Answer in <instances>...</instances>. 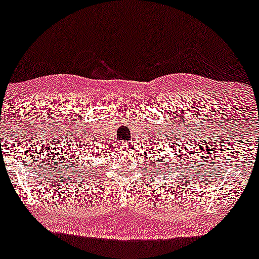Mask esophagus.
<instances>
[{
	"label": "esophagus",
	"instance_id": "obj_1",
	"mask_svg": "<svg viewBox=\"0 0 259 259\" xmlns=\"http://www.w3.org/2000/svg\"><path fill=\"white\" fill-rule=\"evenodd\" d=\"M127 146H128V143H122L121 144V147L122 148H127Z\"/></svg>",
	"mask_w": 259,
	"mask_h": 259
}]
</instances>
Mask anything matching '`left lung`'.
Here are the masks:
<instances>
[{
	"label": "left lung",
	"instance_id": "1",
	"mask_svg": "<svg viewBox=\"0 0 259 259\" xmlns=\"http://www.w3.org/2000/svg\"><path fill=\"white\" fill-rule=\"evenodd\" d=\"M162 148H165V147H162ZM161 148V150H162ZM155 151H157V154L155 153H150L152 157H155L157 158V160H154V162L157 165H159V167H160V169H161V173L162 172H168L169 169H171V165H169V162L171 161H166V160H164V159H161V151L159 150V147L157 146V148H155ZM171 158H173L172 155H171ZM169 160H171V159H169Z\"/></svg>",
	"mask_w": 259,
	"mask_h": 259
}]
</instances>
